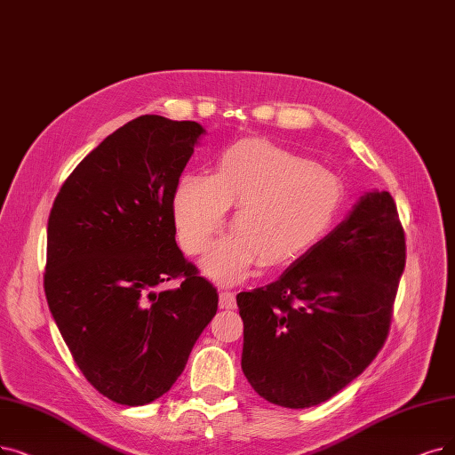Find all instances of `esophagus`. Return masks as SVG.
<instances>
[{
    "label": "esophagus",
    "instance_id": "obj_1",
    "mask_svg": "<svg viewBox=\"0 0 455 455\" xmlns=\"http://www.w3.org/2000/svg\"><path fill=\"white\" fill-rule=\"evenodd\" d=\"M237 306V300H235V295L231 291H222L220 293V307L222 310H233V307Z\"/></svg>",
    "mask_w": 455,
    "mask_h": 455
}]
</instances>
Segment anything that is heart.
I'll use <instances>...</instances> for the list:
<instances>
[{
  "label": "heart",
  "instance_id": "heart-1",
  "mask_svg": "<svg viewBox=\"0 0 455 455\" xmlns=\"http://www.w3.org/2000/svg\"><path fill=\"white\" fill-rule=\"evenodd\" d=\"M343 196L334 172L267 140H241L220 153L212 177H180L173 194L177 239L199 256L235 205L233 233L212 246L204 270L218 282H239L256 261L280 267L312 248L336 220Z\"/></svg>",
  "mask_w": 455,
  "mask_h": 455
}]
</instances>
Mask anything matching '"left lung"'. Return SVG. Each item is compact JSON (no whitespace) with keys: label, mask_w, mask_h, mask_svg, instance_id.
<instances>
[{"label":"left lung","mask_w":455,"mask_h":455,"mask_svg":"<svg viewBox=\"0 0 455 455\" xmlns=\"http://www.w3.org/2000/svg\"><path fill=\"white\" fill-rule=\"evenodd\" d=\"M403 268L394 197L366 192L276 282L237 295L251 388L275 405L306 409L347 387L383 347Z\"/></svg>","instance_id":"1"}]
</instances>
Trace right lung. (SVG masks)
<instances>
[{
    "mask_svg": "<svg viewBox=\"0 0 455 455\" xmlns=\"http://www.w3.org/2000/svg\"><path fill=\"white\" fill-rule=\"evenodd\" d=\"M196 121L132 119L63 183L48 218L44 293L84 377L116 403L166 394L216 314L218 293L175 243L173 194ZM179 279L173 290L159 285Z\"/></svg>",
    "mask_w": 455,
    "mask_h": 455,
    "instance_id": "1",
    "label": "right lung"
}]
</instances>
